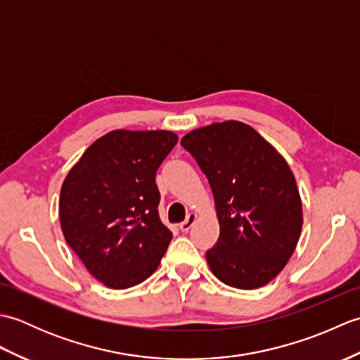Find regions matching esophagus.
<instances>
[{
	"mask_svg": "<svg viewBox=\"0 0 360 360\" xmlns=\"http://www.w3.org/2000/svg\"><path fill=\"white\" fill-rule=\"evenodd\" d=\"M195 221H196V215L195 213H188L187 215V218H186V221H182V223L179 224V229H181V232H188L190 229H192V226L195 224Z\"/></svg>",
	"mask_w": 360,
	"mask_h": 360,
	"instance_id": "34e87169",
	"label": "esophagus"
}]
</instances>
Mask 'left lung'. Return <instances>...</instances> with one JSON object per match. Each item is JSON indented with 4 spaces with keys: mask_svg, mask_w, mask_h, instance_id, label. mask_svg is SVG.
<instances>
[{
    "mask_svg": "<svg viewBox=\"0 0 360 360\" xmlns=\"http://www.w3.org/2000/svg\"><path fill=\"white\" fill-rule=\"evenodd\" d=\"M215 198L219 238L205 252L215 277L255 289L277 277L302 232V200L286 160L254 128L227 120L181 139Z\"/></svg>",
    "mask_w": 360,
    "mask_h": 360,
    "instance_id": "obj_1",
    "label": "left lung"
}]
</instances>
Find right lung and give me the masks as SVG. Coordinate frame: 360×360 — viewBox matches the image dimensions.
Returning <instances> with one entry per match:
<instances>
[{
  "label": "right lung",
  "mask_w": 360,
  "mask_h": 360,
  "mask_svg": "<svg viewBox=\"0 0 360 360\" xmlns=\"http://www.w3.org/2000/svg\"><path fill=\"white\" fill-rule=\"evenodd\" d=\"M178 142L172 131L117 129L83 153L60 192L66 243L112 289L139 285L172 241L159 218L156 172Z\"/></svg>",
  "instance_id": "add662e5"
}]
</instances>
